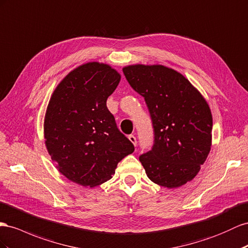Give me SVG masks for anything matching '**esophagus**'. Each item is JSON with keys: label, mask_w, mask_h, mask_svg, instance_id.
Here are the masks:
<instances>
[{"label": "esophagus", "mask_w": 248, "mask_h": 248, "mask_svg": "<svg viewBox=\"0 0 248 248\" xmlns=\"http://www.w3.org/2000/svg\"><path fill=\"white\" fill-rule=\"evenodd\" d=\"M128 139H129V140H130V142L133 144V145H135V146H137V138L135 137V136H133V135H130V136H128Z\"/></svg>", "instance_id": "esophagus-1"}]
</instances>
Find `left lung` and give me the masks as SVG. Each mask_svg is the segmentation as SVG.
I'll return each instance as SVG.
<instances>
[{
    "label": "left lung",
    "mask_w": 248,
    "mask_h": 248,
    "mask_svg": "<svg viewBox=\"0 0 248 248\" xmlns=\"http://www.w3.org/2000/svg\"><path fill=\"white\" fill-rule=\"evenodd\" d=\"M131 88L148 108L155 140L140 162L153 183L177 188L196 176L211 150L209 105L186 78L164 65L123 69Z\"/></svg>",
    "instance_id": "obj_1"
}]
</instances>
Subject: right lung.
I'll return each instance as SVG.
<instances>
[{
    "mask_svg": "<svg viewBox=\"0 0 248 248\" xmlns=\"http://www.w3.org/2000/svg\"><path fill=\"white\" fill-rule=\"evenodd\" d=\"M120 79L109 65L89 62L66 75L50 99L44 127L46 149L59 172L76 184L105 183L120 160L135 151L106 106Z\"/></svg>",
    "mask_w": 248,
    "mask_h": 248,
    "instance_id": "1",
    "label": "right lung"
}]
</instances>
